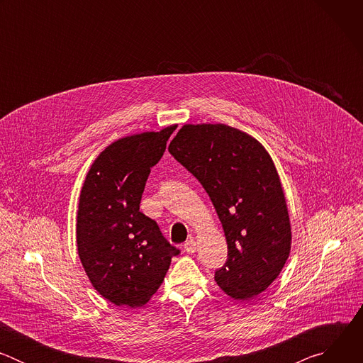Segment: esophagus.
Listing matches in <instances>:
<instances>
[{"label":"esophagus","mask_w":363,"mask_h":363,"mask_svg":"<svg viewBox=\"0 0 363 363\" xmlns=\"http://www.w3.org/2000/svg\"><path fill=\"white\" fill-rule=\"evenodd\" d=\"M184 250L188 252V254H192V252H195V250H196V242H195V240H188V241H185V244H184Z\"/></svg>","instance_id":"1"}]
</instances>
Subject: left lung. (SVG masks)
<instances>
[{"instance_id":"obj_1","label":"left lung","mask_w":363,"mask_h":363,"mask_svg":"<svg viewBox=\"0 0 363 363\" xmlns=\"http://www.w3.org/2000/svg\"><path fill=\"white\" fill-rule=\"evenodd\" d=\"M210 195L223 224L228 258L217 284L235 300L264 291L291 247L287 203L274 162L248 133L223 125H184L168 146Z\"/></svg>"}]
</instances>
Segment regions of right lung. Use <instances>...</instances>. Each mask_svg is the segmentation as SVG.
<instances>
[{
	"mask_svg": "<svg viewBox=\"0 0 363 363\" xmlns=\"http://www.w3.org/2000/svg\"><path fill=\"white\" fill-rule=\"evenodd\" d=\"M174 126L111 143L91 164L80 191L76 240L93 287L116 306L140 307L162 284L179 250L157 221L139 211L150 168L167 149Z\"/></svg>",
	"mask_w": 363,
	"mask_h": 363,
	"instance_id": "right-lung-1",
	"label": "right lung"
}]
</instances>
